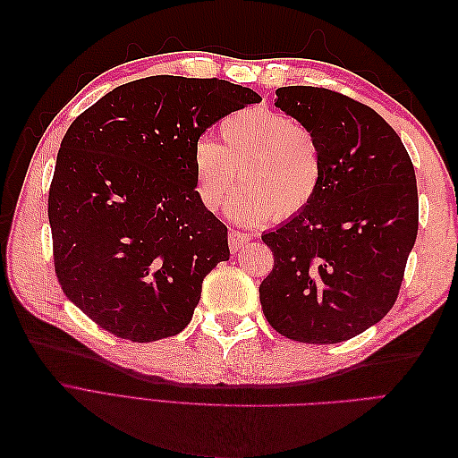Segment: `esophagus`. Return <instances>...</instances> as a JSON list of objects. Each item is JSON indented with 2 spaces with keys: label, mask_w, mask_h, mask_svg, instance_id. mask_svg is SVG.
<instances>
[{
  "label": "esophagus",
  "mask_w": 458,
  "mask_h": 458,
  "mask_svg": "<svg viewBox=\"0 0 458 458\" xmlns=\"http://www.w3.org/2000/svg\"><path fill=\"white\" fill-rule=\"evenodd\" d=\"M248 244V234L241 233V231H231L229 233V246L233 252H239L241 248H244Z\"/></svg>",
  "instance_id": "esophagus-1"
}]
</instances>
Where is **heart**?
Masks as SVG:
<instances>
[{
    "instance_id": "heart-1",
    "label": "heart",
    "mask_w": 458,
    "mask_h": 458,
    "mask_svg": "<svg viewBox=\"0 0 458 458\" xmlns=\"http://www.w3.org/2000/svg\"><path fill=\"white\" fill-rule=\"evenodd\" d=\"M221 145L200 140L192 148L197 195L210 212L227 204L231 219L256 225L288 219L315 199L323 179L321 147L315 133L271 108H246L219 126Z\"/></svg>"
}]
</instances>
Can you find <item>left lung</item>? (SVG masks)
<instances>
[{
    "label": "left lung",
    "mask_w": 458,
    "mask_h": 458,
    "mask_svg": "<svg viewBox=\"0 0 458 458\" xmlns=\"http://www.w3.org/2000/svg\"><path fill=\"white\" fill-rule=\"evenodd\" d=\"M275 106L315 133L323 179L308 208L261 234L275 256L261 310L290 340L338 344L394 308L419 231L417 177L399 135L363 103L288 86Z\"/></svg>",
    "instance_id": "8db88e82"
}]
</instances>
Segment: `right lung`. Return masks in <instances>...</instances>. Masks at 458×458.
<instances>
[{
    "mask_svg": "<svg viewBox=\"0 0 458 458\" xmlns=\"http://www.w3.org/2000/svg\"><path fill=\"white\" fill-rule=\"evenodd\" d=\"M259 101L225 80L150 76L71 123L49 189L55 273L110 335L155 342L191 323L204 276L229 259L227 227L197 195L192 148Z\"/></svg>",
    "mask_w": 458,
    "mask_h": 458,
    "instance_id": "right-lung-1",
    "label": "right lung"
}]
</instances>
